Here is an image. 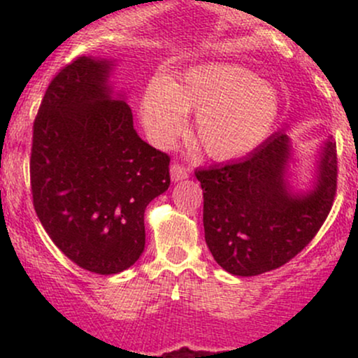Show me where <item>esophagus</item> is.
<instances>
[{
	"label": "esophagus",
	"mask_w": 358,
	"mask_h": 358,
	"mask_svg": "<svg viewBox=\"0 0 358 358\" xmlns=\"http://www.w3.org/2000/svg\"><path fill=\"white\" fill-rule=\"evenodd\" d=\"M170 176H171V182H182V180L188 178V171H187V168H183L180 165H171Z\"/></svg>",
	"instance_id": "34e87169"
}]
</instances>
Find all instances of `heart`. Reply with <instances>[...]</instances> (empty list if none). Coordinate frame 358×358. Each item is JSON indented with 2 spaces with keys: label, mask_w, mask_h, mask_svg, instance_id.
Instances as JSON below:
<instances>
[{
  "label": "heart",
  "mask_w": 358,
  "mask_h": 358,
  "mask_svg": "<svg viewBox=\"0 0 358 358\" xmlns=\"http://www.w3.org/2000/svg\"><path fill=\"white\" fill-rule=\"evenodd\" d=\"M196 113L195 136L215 162H232L256 151L273 134L281 97L268 80L234 64L188 69L178 79L155 77L139 102V116L156 146L170 148Z\"/></svg>",
  "instance_id": "obj_1"
}]
</instances>
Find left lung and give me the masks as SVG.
<instances>
[{"label":"left lung","mask_w":358,"mask_h":358,"mask_svg":"<svg viewBox=\"0 0 358 358\" xmlns=\"http://www.w3.org/2000/svg\"><path fill=\"white\" fill-rule=\"evenodd\" d=\"M285 131L241 162L195 171L203 188L205 242L222 269L257 276L303 250L327 219L336 192V146L316 150L311 180L294 187L299 159Z\"/></svg>","instance_id":"8db88e82"}]
</instances>
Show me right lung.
<instances>
[{"instance_id": "add662e5", "label": "right lung", "mask_w": 358, "mask_h": 358, "mask_svg": "<svg viewBox=\"0 0 358 358\" xmlns=\"http://www.w3.org/2000/svg\"><path fill=\"white\" fill-rule=\"evenodd\" d=\"M116 60L79 57L57 73L34 122L35 212L53 244L97 274L145 250V210L170 187V158L138 136Z\"/></svg>"}]
</instances>
